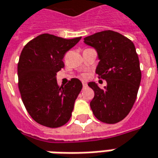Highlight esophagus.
Segmentation results:
<instances>
[{
  "label": "esophagus",
  "instance_id": "34e87169",
  "mask_svg": "<svg viewBox=\"0 0 158 158\" xmlns=\"http://www.w3.org/2000/svg\"><path fill=\"white\" fill-rule=\"evenodd\" d=\"M86 87H87V84L83 82V88H86Z\"/></svg>",
  "mask_w": 158,
  "mask_h": 158
}]
</instances>
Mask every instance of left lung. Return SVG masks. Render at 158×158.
Returning a JSON list of instances; mask_svg holds the SVG:
<instances>
[{"label": "left lung", "instance_id": "obj_1", "mask_svg": "<svg viewBox=\"0 0 158 158\" xmlns=\"http://www.w3.org/2000/svg\"><path fill=\"white\" fill-rule=\"evenodd\" d=\"M84 42L97 51L99 62L96 73L107 82L103 89L95 82L88 83L94 91L91 109L99 121L116 124L131 111L141 82L135 46L131 40L111 30L87 36Z\"/></svg>", "mask_w": 158, "mask_h": 158}]
</instances>
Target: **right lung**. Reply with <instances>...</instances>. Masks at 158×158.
<instances>
[{"label": "right lung", "instance_id": "add662e5", "mask_svg": "<svg viewBox=\"0 0 158 158\" xmlns=\"http://www.w3.org/2000/svg\"><path fill=\"white\" fill-rule=\"evenodd\" d=\"M80 39L66 40L43 34L30 40L21 51L18 63L19 90L27 112L38 124L57 128L70 119L82 83L72 79L60 87L56 74L65 66V52Z\"/></svg>", "mask_w": 158, "mask_h": 158}]
</instances>
